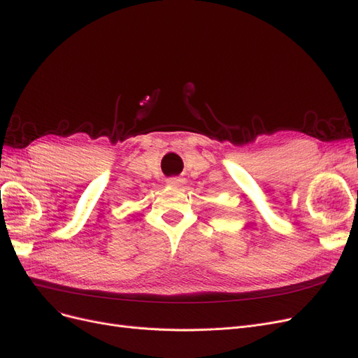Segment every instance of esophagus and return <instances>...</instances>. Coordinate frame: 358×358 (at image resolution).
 Segmentation results:
<instances>
[{
	"label": "esophagus",
	"mask_w": 358,
	"mask_h": 358,
	"mask_svg": "<svg viewBox=\"0 0 358 358\" xmlns=\"http://www.w3.org/2000/svg\"><path fill=\"white\" fill-rule=\"evenodd\" d=\"M182 183H183V179L178 178V176H173V178L167 179V185H170V187H180Z\"/></svg>",
	"instance_id": "1"
}]
</instances>
